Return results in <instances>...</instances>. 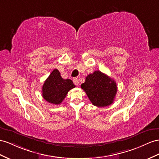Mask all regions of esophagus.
<instances>
[{
	"mask_svg": "<svg viewBox=\"0 0 159 159\" xmlns=\"http://www.w3.org/2000/svg\"><path fill=\"white\" fill-rule=\"evenodd\" d=\"M73 83H74V84L75 85H78L79 84V79L77 78H75L74 79H73Z\"/></svg>",
	"mask_w": 159,
	"mask_h": 159,
	"instance_id": "34e87169",
	"label": "esophagus"
}]
</instances>
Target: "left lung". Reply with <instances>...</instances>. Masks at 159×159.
<instances>
[{
	"label": "left lung",
	"mask_w": 159,
	"mask_h": 159,
	"mask_svg": "<svg viewBox=\"0 0 159 159\" xmlns=\"http://www.w3.org/2000/svg\"><path fill=\"white\" fill-rule=\"evenodd\" d=\"M80 87L86 93L92 104L101 107L111 105L117 91L114 80L99 70L89 75Z\"/></svg>",
	"instance_id": "obj_1"
}]
</instances>
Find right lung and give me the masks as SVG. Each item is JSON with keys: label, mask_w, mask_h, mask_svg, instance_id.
I'll return each mask as SVG.
<instances>
[{"label": "right lung", "mask_w": 159, "mask_h": 159, "mask_svg": "<svg viewBox=\"0 0 159 159\" xmlns=\"http://www.w3.org/2000/svg\"><path fill=\"white\" fill-rule=\"evenodd\" d=\"M75 85L70 79H64L60 72L54 69L44 82L42 87V96L48 102L59 105L62 102L67 93Z\"/></svg>", "instance_id": "obj_1"}]
</instances>
